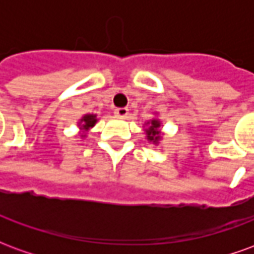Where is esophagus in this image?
I'll list each match as a JSON object with an SVG mask.
<instances>
[{"mask_svg":"<svg viewBox=\"0 0 254 254\" xmlns=\"http://www.w3.org/2000/svg\"><path fill=\"white\" fill-rule=\"evenodd\" d=\"M114 113H116V116L121 117V118H125V117L129 114V110H127V107H118V109L114 110Z\"/></svg>","mask_w":254,"mask_h":254,"instance_id":"esophagus-1","label":"esophagus"}]
</instances>
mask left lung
<instances>
[{
    "instance_id": "left-lung-1",
    "label": "left lung",
    "mask_w": 254,
    "mask_h": 254,
    "mask_svg": "<svg viewBox=\"0 0 254 254\" xmlns=\"http://www.w3.org/2000/svg\"><path fill=\"white\" fill-rule=\"evenodd\" d=\"M144 127H147L145 130V137L148 140L149 143L158 145L162 140V132H160V127H162V122L158 118H152L144 124Z\"/></svg>"
}]
</instances>
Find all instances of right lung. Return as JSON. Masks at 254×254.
Returning a JSON list of instances; mask_svg holds the SVG:
<instances>
[{"mask_svg":"<svg viewBox=\"0 0 254 254\" xmlns=\"http://www.w3.org/2000/svg\"><path fill=\"white\" fill-rule=\"evenodd\" d=\"M98 122V116L96 114H85L80 118V121L77 122V127L80 129V134L81 137H85L87 133L95 127V124Z\"/></svg>","mask_w":254,"mask_h":254,"instance_id":"obj_1","label":"right lung"}]
</instances>
